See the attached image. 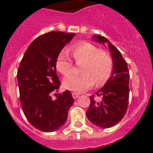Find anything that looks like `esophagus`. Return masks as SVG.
Here are the masks:
<instances>
[{"mask_svg":"<svg viewBox=\"0 0 153 153\" xmlns=\"http://www.w3.org/2000/svg\"><path fill=\"white\" fill-rule=\"evenodd\" d=\"M72 95L73 97V98H75V99H76V98H78L79 97V94L77 93V92H72Z\"/></svg>","mask_w":153,"mask_h":153,"instance_id":"obj_1","label":"esophagus"}]
</instances>
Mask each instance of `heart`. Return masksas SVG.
I'll list each match as a JSON object with an SVG mask.
<instances>
[{
  "label": "heart",
  "mask_w": 153,
  "mask_h": 153,
  "mask_svg": "<svg viewBox=\"0 0 153 153\" xmlns=\"http://www.w3.org/2000/svg\"><path fill=\"white\" fill-rule=\"evenodd\" d=\"M69 51L77 63L83 62L81 75L70 74L63 81L66 89L82 92L90 89L95 84L101 86L110 77L112 70V58L108 52L99 49L89 42H80L72 46ZM56 69L62 75H67L73 67V62L66 51L58 54L55 62Z\"/></svg>",
  "instance_id": "obj_1"
}]
</instances>
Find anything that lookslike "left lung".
Wrapping results in <instances>:
<instances>
[{
	"instance_id": "obj_1",
	"label": "left lung",
	"mask_w": 153,
	"mask_h": 153,
	"mask_svg": "<svg viewBox=\"0 0 153 153\" xmlns=\"http://www.w3.org/2000/svg\"><path fill=\"white\" fill-rule=\"evenodd\" d=\"M92 38L98 43L108 44L113 69L104 86L95 92V95L89 97L90 105L86 114L89 121L95 126L109 128L121 121L127 110L129 73L127 63L116 47L101 35Z\"/></svg>"
}]
</instances>
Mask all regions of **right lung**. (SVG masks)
I'll return each mask as SVG.
<instances>
[{
	"label": "right lung",
	"mask_w": 153,
	"mask_h": 153,
	"mask_svg": "<svg viewBox=\"0 0 153 153\" xmlns=\"http://www.w3.org/2000/svg\"><path fill=\"white\" fill-rule=\"evenodd\" d=\"M74 36L75 33L53 31L38 37L27 48L18 67L23 112L29 122L42 132L61 128L74 103L69 90L58 94L55 100L51 96L61 85L56 73L57 57Z\"/></svg>",
	"instance_id": "1"
}]
</instances>
